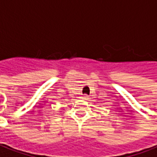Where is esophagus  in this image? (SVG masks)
<instances>
[{
	"label": "esophagus",
	"mask_w": 157,
	"mask_h": 157,
	"mask_svg": "<svg viewBox=\"0 0 157 157\" xmlns=\"http://www.w3.org/2000/svg\"><path fill=\"white\" fill-rule=\"evenodd\" d=\"M81 98H82V100H87L88 99V96L87 95H83Z\"/></svg>",
	"instance_id": "esophagus-1"
}]
</instances>
